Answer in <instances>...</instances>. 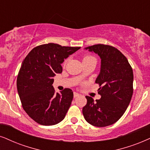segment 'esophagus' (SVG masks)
Segmentation results:
<instances>
[{
  "label": "esophagus",
  "mask_w": 150,
  "mask_h": 150,
  "mask_svg": "<svg viewBox=\"0 0 150 150\" xmlns=\"http://www.w3.org/2000/svg\"><path fill=\"white\" fill-rule=\"evenodd\" d=\"M79 96V94L77 93H76V92H74V93H73V96H74V98H77V96Z\"/></svg>",
  "instance_id": "obj_1"
}]
</instances>
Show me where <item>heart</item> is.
Here are the masks:
<instances>
[{
    "instance_id": "obj_1",
    "label": "heart",
    "mask_w": 150,
    "mask_h": 150,
    "mask_svg": "<svg viewBox=\"0 0 150 150\" xmlns=\"http://www.w3.org/2000/svg\"><path fill=\"white\" fill-rule=\"evenodd\" d=\"M95 59L93 57V56H91V55H86L84 57V58H83V61H86V60H89V59ZM66 62H67V60H66L65 62H64V64L66 63ZM79 77H81V76H79Z\"/></svg>"
}]
</instances>
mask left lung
I'll return each instance as SVG.
<instances>
[{"mask_svg": "<svg viewBox=\"0 0 150 150\" xmlns=\"http://www.w3.org/2000/svg\"><path fill=\"white\" fill-rule=\"evenodd\" d=\"M101 59L100 72L96 83L100 85V100L86 96L84 117L89 124L99 127L114 124L125 112L133 94L134 75L126 57L114 47L97 44L85 48Z\"/></svg>", "mask_w": 150, "mask_h": 150, "instance_id": "8db88e82", "label": "left lung"}]
</instances>
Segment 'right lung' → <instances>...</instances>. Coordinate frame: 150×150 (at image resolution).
<instances>
[{"label": "right lung", "instance_id": "obj_1", "mask_svg": "<svg viewBox=\"0 0 150 150\" xmlns=\"http://www.w3.org/2000/svg\"><path fill=\"white\" fill-rule=\"evenodd\" d=\"M79 48L52 43L43 44L34 48L23 61L17 77V91L25 111L36 122L54 125L65 117L73 93L64 88L55 93L52 78L62 72L64 59Z\"/></svg>", "mask_w": 150, "mask_h": 150}]
</instances>
